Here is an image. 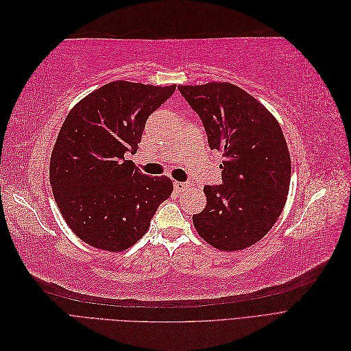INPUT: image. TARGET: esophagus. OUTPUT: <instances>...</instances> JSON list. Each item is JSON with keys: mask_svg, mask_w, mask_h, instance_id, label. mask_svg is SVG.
<instances>
[{"mask_svg": "<svg viewBox=\"0 0 351 351\" xmlns=\"http://www.w3.org/2000/svg\"><path fill=\"white\" fill-rule=\"evenodd\" d=\"M189 187H190V184L186 183V182H174V189H176V192H178V193L186 192Z\"/></svg>", "mask_w": 351, "mask_h": 351, "instance_id": "1", "label": "esophagus"}]
</instances>
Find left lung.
<instances>
[{
    "mask_svg": "<svg viewBox=\"0 0 351 351\" xmlns=\"http://www.w3.org/2000/svg\"><path fill=\"white\" fill-rule=\"evenodd\" d=\"M204 123L210 149L222 154V184L205 186L206 206L193 215L212 247L234 252L258 243L277 222L290 189L291 159L277 119L227 82L178 86Z\"/></svg>",
    "mask_w": 351,
    "mask_h": 351,
    "instance_id": "1",
    "label": "left lung"
}]
</instances>
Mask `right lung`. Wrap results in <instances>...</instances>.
<instances>
[{"label":"right lung","mask_w":351,"mask_h":351,"mask_svg":"<svg viewBox=\"0 0 351 351\" xmlns=\"http://www.w3.org/2000/svg\"><path fill=\"white\" fill-rule=\"evenodd\" d=\"M174 90L176 84L111 82L80 99L62 123L49 162L52 195L66 224L92 247H132L171 196V178L142 174L124 154H136L147 117Z\"/></svg>","instance_id":"obj_1"}]
</instances>
